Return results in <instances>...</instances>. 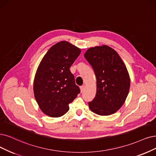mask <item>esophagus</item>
<instances>
[{
    "label": "esophagus",
    "instance_id": "1",
    "mask_svg": "<svg viewBox=\"0 0 156 156\" xmlns=\"http://www.w3.org/2000/svg\"><path fill=\"white\" fill-rule=\"evenodd\" d=\"M80 90H81V92H82V93H83V90H85V86H84V85L81 86V87H80Z\"/></svg>",
    "mask_w": 156,
    "mask_h": 156
}]
</instances>
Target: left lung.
Returning <instances> with one entry per match:
<instances>
[{
	"label": "left lung",
	"instance_id": "obj_1",
	"mask_svg": "<svg viewBox=\"0 0 156 156\" xmlns=\"http://www.w3.org/2000/svg\"><path fill=\"white\" fill-rule=\"evenodd\" d=\"M85 59L94 71L97 91L89 102L90 110L100 116H108L122 107L130 89L127 69L116 51L107 45L91 48L85 52Z\"/></svg>",
	"mask_w": 156,
	"mask_h": 156
}]
</instances>
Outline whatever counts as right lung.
Segmentation results:
<instances>
[{
  "mask_svg": "<svg viewBox=\"0 0 156 156\" xmlns=\"http://www.w3.org/2000/svg\"><path fill=\"white\" fill-rule=\"evenodd\" d=\"M80 53L76 46L62 41L52 46L40 63L33 90L40 108L48 116H63L80 93L69 69Z\"/></svg>",
  "mask_w": 156,
  "mask_h": 156,
  "instance_id": "right-lung-1",
  "label": "right lung"
}]
</instances>
